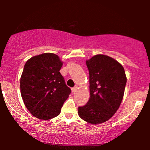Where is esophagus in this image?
<instances>
[{
    "mask_svg": "<svg viewBox=\"0 0 150 150\" xmlns=\"http://www.w3.org/2000/svg\"><path fill=\"white\" fill-rule=\"evenodd\" d=\"M77 86H75V87H73V88L71 89V90H72V92H75V91L77 90Z\"/></svg>",
    "mask_w": 150,
    "mask_h": 150,
    "instance_id": "esophagus-1",
    "label": "esophagus"
}]
</instances>
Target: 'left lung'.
<instances>
[{"mask_svg": "<svg viewBox=\"0 0 150 150\" xmlns=\"http://www.w3.org/2000/svg\"><path fill=\"white\" fill-rule=\"evenodd\" d=\"M86 64L90 97L85 106H79L78 114L89 123L99 124L110 119L119 108L127 79L123 67L108 56L96 55Z\"/></svg>", "mask_w": 150, "mask_h": 150, "instance_id": "1", "label": "left lung"}]
</instances>
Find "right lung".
<instances>
[{
    "label": "right lung",
    "mask_w": 150,
    "mask_h": 150,
    "mask_svg": "<svg viewBox=\"0 0 150 150\" xmlns=\"http://www.w3.org/2000/svg\"><path fill=\"white\" fill-rule=\"evenodd\" d=\"M63 62L57 55L46 53L26 62L20 78L24 104L36 118L49 120L58 116L71 93L60 73Z\"/></svg>",
    "instance_id": "add662e5"
}]
</instances>
